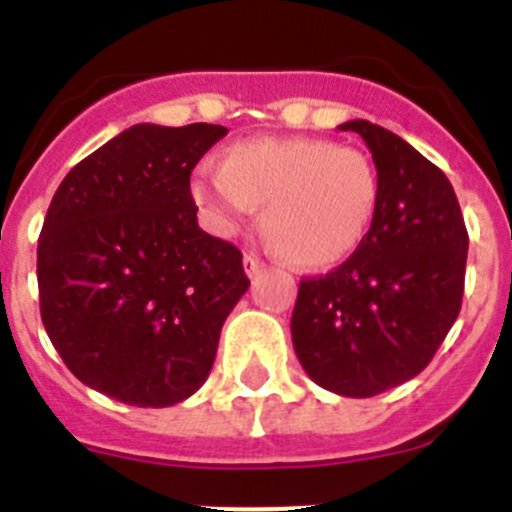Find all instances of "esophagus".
<instances>
[{
    "instance_id": "34e87169",
    "label": "esophagus",
    "mask_w": 512,
    "mask_h": 512,
    "mask_svg": "<svg viewBox=\"0 0 512 512\" xmlns=\"http://www.w3.org/2000/svg\"><path fill=\"white\" fill-rule=\"evenodd\" d=\"M243 266H246L248 277H259L261 271L266 269L264 259H259L256 253H246V256H243Z\"/></svg>"
}]
</instances>
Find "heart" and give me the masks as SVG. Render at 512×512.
I'll return each instance as SVG.
<instances>
[{
  "instance_id": "b5f03b06",
  "label": "heart",
  "mask_w": 512,
  "mask_h": 512,
  "mask_svg": "<svg viewBox=\"0 0 512 512\" xmlns=\"http://www.w3.org/2000/svg\"><path fill=\"white\" fill-rule=\"evenodd\" d=\"M192 197L230 235L264 205V230L284 259L330 269L364 243L379 207V171L359 148L325 138H251L223 166L192 176Z\"/></svg>"
}]
</instances>
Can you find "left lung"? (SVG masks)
Masks as SVG:
<instances>
[{"instance_id":"1","label":"left lung","mask_w":512,"mask_h":512,"mask_svg":"<svg viewBox=\"0 0 512 512\" xmlns=\"http://www.w3.org/2000/svg\"><path fill=\"white\" fill-rule=\"evenodd\" d=\"M338 128L372 151L379 207L338 269L300 282L292 343L323 390L374 397L423 372L454 325L469 235L446 174L408 140L369 120Z\"/></svg>"}]
</instances>
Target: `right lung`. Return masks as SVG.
I'll return each mask as SVG.
<instances>
[{"instance_id":"1","label":"right lung","mask_w":512,"mask_h":512,"mask_svg":"<svg viewBox=\"0 0 512 512\" xmlns=\"http://www.w3.org/2000/svg\"><path fill=\"white\" fill-rule=\"evenodd\" d=\"M228 133L140 122L74 166L38 241L40 315L79 382L138 408H169L210 377L246 295L241 251L197 225L189 176Z\"/></svg>"}]
</instances>
